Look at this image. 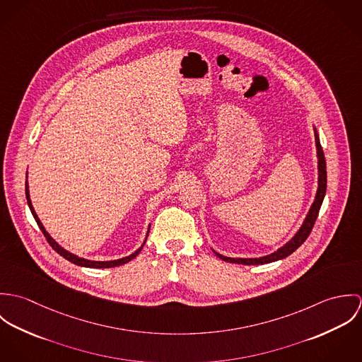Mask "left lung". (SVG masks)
Segmentation results:
<instances>
[{"label": "left lung", "instance_id": "left-lung-1", "mask_svg": "<svg viewBox=\"0 0 362 362\" xmlns=\"http://www.w3.org/2000/svg\"><path fill=\"white\" fill-rule=\"evenodd\" d=\"M315 142H316V149H317V168H319V184H317V192H316V197H315V201L312 204V206L310 209V213L304 221V224L301 226V228L298 230V233L294 235V238L291 241H288L284 247H281L280 250H277L276 252L267 255V257H263V258H254V259H241V258H227V257H223L217 252H214L217 257L226 262H230V263H241V264H263V263H270V262H274V260H279V259L286 258L288 255H291L297 248H300L305 240L308 238V235L313 228V224L317 218V214H319V210L322 206V202H323V198H325V194H326V184H327V175H326V160H325V153L322 151V146H320V142H319V136L315 131Z\"/></svg>", "mask_w": 362, "mask_h": 362}]
</instances>
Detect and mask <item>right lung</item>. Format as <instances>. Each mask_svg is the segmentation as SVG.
<instances>
[{"label":"right lung","instance_id":"add662e5","mask_svg":"<svg viewBox=\"0 0 362 362\" xmlns=\"http://www.w3.org/2000/svg\"><path fill=\"white\" fill-rule=\"evenodd\" d=\"M26 189H25V192H26V199H28V205H29V209H30V211H32V214H33V217H35V220H36V223H37V226H39V228L42 230V233L45 234V237H46V240H47V243L52 245V250L57 252V254H59L61 257H64V258L66 259V260H69V262H72V263H75V264H78V266H85V267H93V269H105V267H114V266H119V264H124V263H128L129 260H132V259L135 258L141 251H142V247L138 250V251H135L132 255H129V257H127V258L122 259H117V260H108V262H98V260H88V259L79 258V257H76V255H74V254H71V252H68V251H65L64 248H61L54 240H52V237H50V234L46 231V228L43 227V224L40 223V220H39V217H37V214H36V211H35V209L32 206V202H30V198H29V188H28V181H26Z\"/></svg>","mask_w":362,"mask_h":362}]
</instances>
